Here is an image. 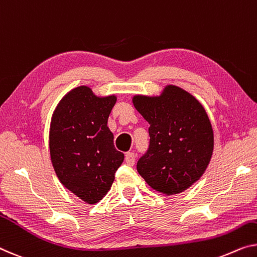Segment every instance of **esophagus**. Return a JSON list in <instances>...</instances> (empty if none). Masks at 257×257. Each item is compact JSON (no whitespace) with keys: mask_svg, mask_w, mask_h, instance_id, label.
<instances>
[{"mask_svg":"<svg viewBox=\"0 0 257 257\" xmlns=\"http://www.w3.org/2000/svg\"><path fill=\"white\" fill-rule=\"evenodd\" d=\"M125 163H127L129 166H133L134 164H135V155H134L133 152L125 153Z\"/></svg>","mask_w":257,"mask_h":257,"instance_id":"1","label":"esophagus"}]
</instances>
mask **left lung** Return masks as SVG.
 <instances>
[{"instance_id": "obj_1", "label": "left lung", "mask_w": 257, "mask_h": 257, "mask_svg": "<svg viewBox=\"0 0 257 257\" xmlns=\"http://www.w3.org/2000/svg\"><path fill=\"white\" fill-rule=\"evenodd\" d=\"M133 104L150 124V147L137 172L167 196L188 189L204 173L213 152V130L204 107L172 84L159 95L135 94Z\"/></svg>"}]
</instances>
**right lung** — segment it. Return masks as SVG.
I'll use <instances>...</instances> for the list:
<instances>
[{
  "label": "right lung",
  "mask_w": 257,
  "mask_h": 257,
  "mask_svg": "<svg viewBox=\"0 0 257 257\" xmlns=\"http://www.w3.org/2000/svg\"><path fill=\"white\" fill-rule=\"evenodd\" d=\"M116 99L80 85L64 94L52 115L49 151L56 177L87 204L105 197L124 159L107 127Z\"/></svg>",
  "instance_id": "right-lung-1"
}]
</instances>
